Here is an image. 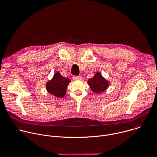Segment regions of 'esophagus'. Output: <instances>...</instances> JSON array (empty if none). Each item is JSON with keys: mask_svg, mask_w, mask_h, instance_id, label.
Wrapping results in <instances>:
<instances>
[{"mask_svg": "<svg viewBox=\"0 0 157 157\" xmlns=\"http://www.w3.org/2000/svg\"><path fill=\"white\" fill-rule=\"evenodd\" d=\"M73 79H74L75 80H80V79H82V76H73Z\"/></svg>", "mask_w": 157, "mask_h": 157, "instance_id": "34e87169", "label": "esophagus"}]
</instances>
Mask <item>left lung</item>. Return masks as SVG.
I'll return each mask as SVG.
<instances>
[{
	"instance_id": "obj_1",
	"label": "left lung",
	"mask_w": 157,
	"mask_h": 157,
	"mask_svg": "<svg viewBox=\"0 0 157 157\" xmlns=\"http://www.w3.org/2000/svg\"><path fill=\"white\" fill-rule=\"evenodd\" d=\"M87 84L90 86L91 91L96 94L105 91L109 86V82L106 80L99 71L96 73L93 78L87 81Z\"/></svg>"
}]
</instances>
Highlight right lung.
<instances>
[{
	"label": "right lung",
	"instance_id": "add662e5",
	"mask_svg": "<svg viewBox=\"0 0 157 157\" xmlns=\"http://www.w3.org/2000/svg\"><path fill=\"white\" fill-rule=\"evenodd\" d=\"M71 80L62 76L59 72L56 71L52 79L46 83L47 91L51 94L61 98L66 95V88Z\"/></svg>",
	"mask_w": 157,
	"mask_h": 157
}]
</instances>
